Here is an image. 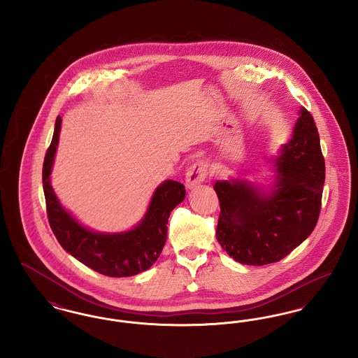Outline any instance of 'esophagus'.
Masks as SVG:
<instances>
[{
    "mask_svg": "<svg viewBox=\"0 0 358 358\" xmlns=\"http://www.w3.org/2000/svg\"><path fill=\"white\" fill-rule=\"evenodd\" d=\"M206 176H208V164L205 161H199L193 164L187 169V176H185L187 189L199 187L201 182H204Z\"/></svg>",
    "mask_w": 358,
    "mask_h": 358,
    "instance_id": "34e87169",
    "label": "esophagus"
}]
</instances>
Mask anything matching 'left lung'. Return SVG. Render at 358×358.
I'll list each match as a JSON object with an SVG mask.
<instances>
[{"instance_id": "left-lung-1", "label": "left lung", "mask_w": 358, "mask_h": 358, "mask_svg": "<svg viewBox=\"0 0 358 358\" xmlns=\"http://www.w3.org/2000/svg\"><path fill=\"white\" fill-rule=\"evenodd\" d=\"M276 174L268 185L248 180L217 181L220 201L216 238L241 264L279 262L314 231L321 210L324 161L311 114L299 110L289 142L273 158Z\"/></svg>"}]
</instances>
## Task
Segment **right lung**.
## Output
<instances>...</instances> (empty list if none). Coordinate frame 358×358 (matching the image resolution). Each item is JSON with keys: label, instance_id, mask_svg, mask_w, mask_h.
Masks as SVG:
<instances>
[{"label": "right lung", "instance_id": "right-lung-1", "mask_svg": "<svg viewBox=\"0 0 358 358\" xmlns=\"http://www.w3.org/2000/svg\"><path fill=\"white\" fill-rule=\"evenodd\" d=\"M62 118L57 117L43 165V187L52 231L60 245L96 273L123 278L143 273L159 257L166 241L171 212L184 201L185 187L166 180L155 187L142 220L129 231L96 232L78 222L60 204L51 185L52 166L59 143Z\"/></svg>", "mask_w": 358, "mask_h": 358}]
</instances>
